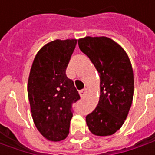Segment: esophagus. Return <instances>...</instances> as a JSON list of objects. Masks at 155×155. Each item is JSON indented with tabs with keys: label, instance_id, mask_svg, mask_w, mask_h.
<instances>
[{
	"label": "esophagus",
	"instance_id": "34e87169",
	"mask_svg": "<svg viewBox=\"0 0 155 155\" xmlns=\"http://www.w3.org/2000/svg\"><path fill=\"white\" fill-rule=\"evenodd\" d=\"M86 93H87L86 89H83V90H81L80 91H79V95H80L81 97H84L86 95Z\"/></svg>",
	"mask_w": 155,
	"mask_h": 155
}]
</instances>
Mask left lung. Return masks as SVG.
I'll use <instances>...</instances> for the list:
<instances>
[{
  "label": "left lung",
  "mask_w": 155,
  "mask_h": 155,
  "mask_svg": "<svg viewBox=\"0 0 155 155\" xmlns=\"http://www.w3.org/2000/svg\"><path fill=\"white\" fill-rule=\"evenodd\" d=\"M100 77V97L95 110L86 116L90 131L98 136L115 134L128 116L134 95V73L126 51L107 37L78 39Z\"/></svg>",
  "instance_id": "left-lung-1"
}]
</instances>
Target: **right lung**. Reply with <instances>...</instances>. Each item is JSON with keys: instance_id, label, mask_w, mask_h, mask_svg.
I'll return each instance as SVG.
<instances>
[{"instance_id": "obj_1", "label": "right lung", "mask_w": 155, "mask_h": 155, "mask_svg": "<svg viewBox=\"0 0 155 155\" xmlns=\"http://www.w3.org/2000/svg\"><path fill=\"white\" fill-rule=\"evenodd\" d=\"M78 39H56L34 58L27 84L33 120L45 139L59 141L69 134L72 104L80 99L74 83L65 74Z\"/></svg>"}]
</instances>
